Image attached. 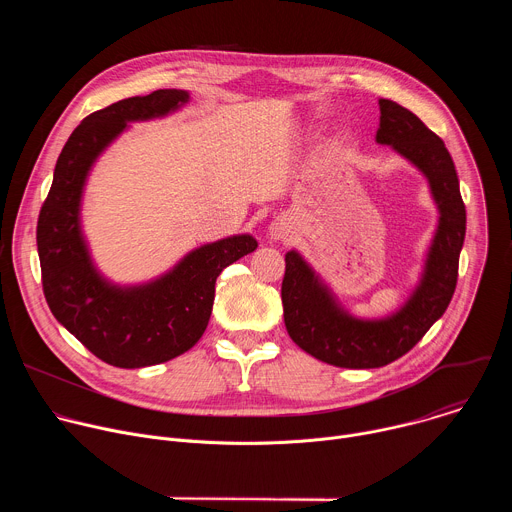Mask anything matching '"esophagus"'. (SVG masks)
<instances>
[{
	"instance_id": "obj_1",
	"label": "esophagus",
	"mask_w": 512,
	"mask_h": 512,
	"mask_svg": "<svg viewBox=\"0 0 512 512\" xmlns=\"http://www.w3.org/2000/svg\"><path fill=\"white\" fill-rule=\"evenodd\" d=\"M269 235L279 241V239H285V237H287V229H285L283 223L275 221V223H271V227H269Z\"/></svg>"
}]
</instances>
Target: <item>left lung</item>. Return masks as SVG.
Masks as SVG:
<instances>
[{
  "label": "left lung",
  "mask_w": 512,
  "mask_h": 512,
  "mask_svg": "<svg viewBox=\"0 0 512 512\" xmlns=\"http://www.w3.org/2000/svg\"><path fill=\"white\" fill-rule=\"evenodd\" d=\"M377 141L417 166L440 210L423 277L405 306L383 320H358L344 312L328 287L300 257L285 255L281 283L283 320L289 338L314 358L342 369H379L409 352L450 306L458 283L466 235V206L454 160L444 141L409 109L381 99Z\"/></svg>",
  "instance_id": "1"
}]
</instances>
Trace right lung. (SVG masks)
Returning a JSON list of instances; mask_svg holds the SVG:
<instances>
[{"instance_id":"obj_1","label":"right lung","mask_w":512,"mask_h":512,"mask_svg":"<svg viewBox=\"0 0 512 512\" xmlns=\"http://www.w3.org/2000/svg\"><path fill=\"white\" fill-rule=\"evenodd\" d=\"M186 101V91L160 89L85 117L64 143L40 208L36 243L48 308L83 346L119 369L152 367L190 350L208 326L216 277L257 249L251 235L216 241L135 287L111 285L89 257L79 212L91 166L129 121L168 115Z\"/></svg>"}]
</instances>
